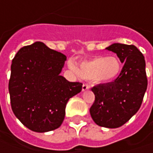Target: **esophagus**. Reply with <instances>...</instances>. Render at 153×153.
<instances>
[{
	"mask_svg": "<svg viewBox=\"0 0 153 153\" xmlns=\"http://www.w3.org/2000/svg\"><path fill=\"white\" fill-rule=\"evenodd\" d=\"M89 88H90V85H89L88 84H84V85H82V91H87V90H89Z\"/></svg>",
	"mask_w": 153,
	"mask_h": 153,
	"instance_id": "esophagus-1",
	"label": "esophagus"
}]
</instances>
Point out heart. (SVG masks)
I'll return each instance as SVG.
<instances>
[{
	"label": "heart",
	"mask_w": 153,
	"mask_h": 153,
	"mask_svg": "<svg viewBox=\"0 0 153 153\" xmlns=\"http://www.w3.org/2000/svg\"><path fill=\"white\" fill-rule=\"evenodd\" d=\"M71 68L84 79H92L94 81L107 83L114 80L121 70V62L117 56H97L80 62Z\"/></svg>",
	"instance_id": "b5f03b06"
}]
</instances>
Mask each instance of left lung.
Segmentation results:
<instances>
[{"label": "left lung", "instance_id": "obj_1", "mask_svg": "<svg viewBox=\"0 0 153 153\" xmlns=\"http://www.w3.org/2000/svg\"><path fill=\"white\" fill-rule=\"evenodd\" d=\"M106 49L116 53L124 66L114 81L91 88L95 101L90 113L97 125L114 129L124 125L140 109L147 78L144 56L134 45L115 43Z\"/></svg>", "mask_w": 153, "mask_h": 153}]
</instances>
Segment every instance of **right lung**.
I'll list each match as a JSON object with an SVG mask.
<instances>
[{
    "mask_svg": "<svg viewBox=\"0 0 153 153\" xmlns=\"http://www.w3.org/2000/svg\"><path fill=\"white\" fill-rule=\"evenodd\" d=\"M66 56L37 41L22 47L11 65L8 90L13 112L34 132L59 128L68 100L82 90V83L60 75Z\"/></svg>",
    "mask_w": 153,
    "mask_h": 153,
    "instance_id": "1",
    "label": "right lung"
}]
</instances>
